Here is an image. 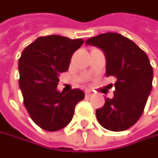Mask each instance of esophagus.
Returning a JSON list of instances; mask_svg holds the SVG:
<instances>
[{"instance_id": "obj_1", "label": "esophagus", "mask_w": 158, "mask_h": 158, "mask_svg": "<svg viewBox=\"0 0 158 158\" xmlns=\"http://www.w3.org/2000/svg\"><path fill=\"white\" fill-rule=\"evenodd\" d=\"M85 93V97H87V98H88V97H91V95H92V93H91L90 91H88V90H86Z\"/></svg>"}]
</instances>
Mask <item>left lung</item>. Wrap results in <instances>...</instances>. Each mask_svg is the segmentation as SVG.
Here are the masks:
<instances>
[{
  "mask_svg": "<svg viewBox=\"0 0 158 158\" xmlns=\"http://www.w3.org/2000/svg\"><path fill=\"white\" fill-rule=\"evenodd\" d=\"M85 44L104 52L106 76L117 79L114 98H105L104 105L97 109V119L108 130H126L140 119L152 90L154 72L149 58L134 42L119 33H102Z\"/></svg>",
  "mask_w": 158,
  "mask_h": 158,
  "instance_id": "1",
  "label": "left lung"
}]
</instances>
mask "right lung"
Wrapping results in <instances>:
<instances>
[{
  "label": "right lung",
  "instance_id": "obj_1",
  "mask_svg": "<svg viewBox=\"0 0 158 158\" xmlns=\"http://www.w3.org/2000/svg\"><path fill=\"white\" fill-rule=\"evenodd\" d=\"M83 39L60 35L37 38L22 52L18 60L19 87L24 105L33 122L47 131H56L73 119L75 105L85 98L78 89L56 90L61 73L67 72L73 54Z\"/></svg>",
  "mask_w": 158,
  "mask_h": 158
}]
</instances>
